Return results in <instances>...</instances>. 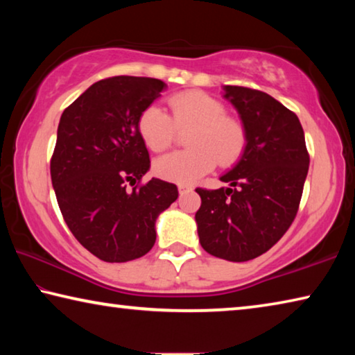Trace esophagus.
Masks as SVG:
<instances>
[{
  "label": "esophagus",
  "instance_id": "1",
  "mask_svg": "<svg viewBox=\"0 0 355 355\" xmlns=\"http://www.w3.org/2000/svg\"><path fill=\"white\" fill-rule=\"evenodd\" d=\"M178 191H180V194H184V192H189V191H192V186H191V184L180 183V184H178Z\"/></svg>",
  "mask_w": 355,
  "mask_h": 355
}]
</instances>
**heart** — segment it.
<instances>
[{
  "label": "heart",
  "instance_id": "1",
  "mask_svg": "<svg viewBox=\"0 0 355 355\" xmlns=\"http://www.w3.org/2000/svg\"><path fill=\"white\" fill-rule=\"evenodd\" d=\"M171 116L158 105L144 107L137 130L146 146L161 152L172 146L177 130H188V146L159 156L155 161L156 175L175 183H192L211 172L216 163L228 166L241 156L245 147V128L228 116L225 105L202 91H186L169 98Z\"/></svg>",
  "mask_w": 355,
  "mask_h": 355
}]
</instances>
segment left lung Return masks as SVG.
<instances>
[{
    "instance_id": "obj_1",
    "label": "left lung",
    "mask_w": 355,
    "mask_h": 355,
    "mask_svg": "<svg viewBox=\"0 0 355 355\" xmlns=\"http://www.w3.org/2000/svg\"><path fill=\"white\" fill-rule=\"evenodd\" d=\"M245 128L238 164L220 180L232 188H197L196 213L202 248L228 261L268 252L296 218L310 156L296 114L257 89L225 86Z\"/></svg>"
}]
</instances>
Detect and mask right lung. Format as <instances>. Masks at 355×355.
<instances>
[{
	"label": "right lung",
	"instance_id": "add662e5",
	"mask_svg": "<svg viewBox=\"0 0 355 355\" xmlns=\"http://www.w3.org/2000/svg\"><path fill=\"white\" fill-rule=\"evenodd\" d=\"M164 86L155 78H105L59 120L50 163L58 205L83 248L103 261L146 255L156 239V218L178 197L173 183H141L150 156L137 119Z\"/></svg>",
	"mask_w": 355,
	"mask_h": 355
}]
</instances>
